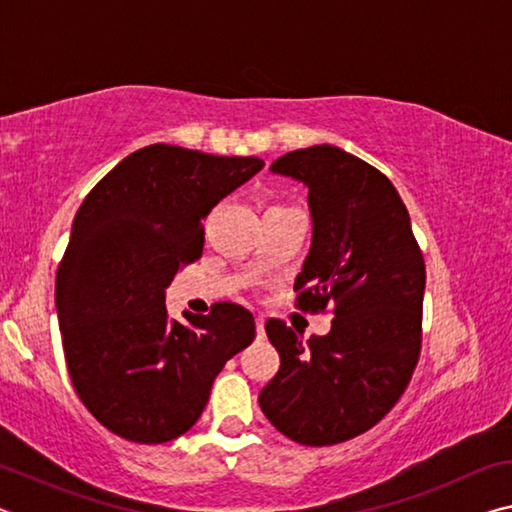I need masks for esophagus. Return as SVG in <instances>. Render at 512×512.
Listing matches in <instances>:
<instances>
[{"instance_id":"1","label":"esophagus","mask_w":512,"mask_h":512,"mask_svg":"<svg viewBox=\"0 0 512 512\" xmlns=\"http://www.w3.org/2000/svg\"><path fill=\"white\" fill-rule=\"evenodd\" d=\"M255 325H257V339L262 341L264 336H266V334H264V318L257 316V318H255Z\"/></svg>"}]
</instances>
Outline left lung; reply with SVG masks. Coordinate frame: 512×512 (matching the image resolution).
<instances>
[{"label": "left lung", "mask_w": 512, "mask_h": 512, "mask_svg": "<svg viewBox=\"0 0 512 512\" xmlns=\"http://www.w3.org/2000/svg\"><path fill=\"white\" fill-rule=\"evenodd\" d=\"M273 173L309 189L311 248L296 277L302 311L332 307V329L305 343L266 323L280 370L259 393L273 427L307 447L345 443L384 418L409 386L422 343L424 259L400 194L384 173L318 144Z\"/></svg>", "instance_id": "left-lung-1"}]
</instances>
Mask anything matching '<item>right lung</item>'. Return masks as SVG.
Masks as SVG:
<instances>
[{"label": "right lung", "instance_id": "1", "mask_svg": "<svg viewBox=\"0 0 512 512\" xmlns=\"http://www.w3.org/2000/svg\"><path fill=\"white\" fill-rule=\"evenodd\" d=\"M262 167L151 144L85 196L56 273V309L74 391L108 431L142 445L183 436L225 361L253 343L248 309L216 302L178 323L164 291L201 257L212 207Z\"/></svg>", "mask_w": 512, "mask_h": 512}]
</instances>
